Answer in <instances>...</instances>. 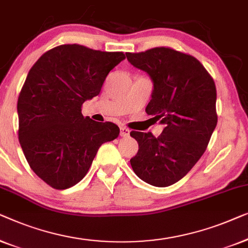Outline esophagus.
<instances>
[{"instance_id":"obj_1","label":"esophagus","mask_w":248,"mask_h":248,"mask_svg":"<svg viewBox=\"0 0 248 248\" xmlns=\"http://www.w3.org/2000/svg\"><path fill=\"white\" fill-rule=\"evenodd\" d=\"M129 134H130V130H129L128 128L124 127V125H121V127H120V136H121V137H127V136H129Z\"/></svg>"}]
</instances>
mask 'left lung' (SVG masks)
I'll use <instances>...</instances> for the list:
<instances>
[{
    "mask_svg": "<svg viewBox=\"0 0 248 248\" xmlns=\"http://www.w3.org/2000/svg\"><path fill=\"white\" fill-rule=\"evenodd\" d=\"M125 56L151 76L154 90L146 112L165 124L158 137L152 132H130L138 142L131 167L146 183L170 186L200 159L217 125L214 78L197 58L170 47Z\"/></svg>",
    "mask_w": 248,
    "mask_h": 248,
    "instance_id": "left-lung-1",
    "label": "left lung"
}]
</instances>
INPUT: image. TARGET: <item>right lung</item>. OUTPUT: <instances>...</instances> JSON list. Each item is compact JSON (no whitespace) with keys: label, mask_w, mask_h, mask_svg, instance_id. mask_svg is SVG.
I'll return each mask as SVG.
<instances>
[{"label":"right lung","mask_w":248,"mask_h":248,"mask_svg":"<svg viewBox=\"0 0 248 248\" xmlns=\"http://www.w3.org/2000/svg\"><path fill=\"white\" fill-rule=\"evenodd\" d=\"M123 51L61 45L45 53L28 73L18 99L19 141L31 170L56 190L86 175L100 146L119 136L109 121L82 114V104L99 95Z\"/></svg>","instance_id":"right-lung-1"}]
</instances>
